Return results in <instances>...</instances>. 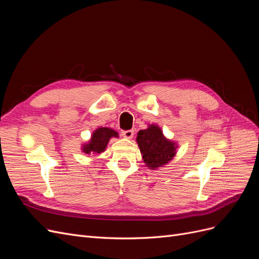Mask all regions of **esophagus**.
<instances>
[{"label":"esophagus","instance_id":"obj_1","mask_svg":"<svg viewBox=\"0 0 259 259\" xmlns=\"http://www.w3.org/2000/svg\"><path fill=\"white\" fill-rule=\"evenodd\" d=\"M122 136H123L124 138L131 139L133 136H134V131H133V130H128V131H123V132H122Z\"/></svg>","mask_w":259,"mask_h":259}]
</instances>
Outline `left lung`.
Masks as SVG:
<instances>
[{"mask_svg":"<svg viewBox=\"0 0 259 259\" xmlns=\"http://www.w3.org/2000/svg\"><path fill=\"white\" fill-rule=\"evenodd\" d=\"M136 142L144 162L150 169L165 165L176 154V144L163 135L158 125L151 124L148 128L139 131Z\"/></svg>","mask_w":259,"mask_h":259,"instance_id":"1","label":"left lung"}]
</instances>
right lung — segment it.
Masks as SVG:
<instances>
[{"label": "right lung", "mask_w": 259, "mask_h": 259, "mask_svg": "<svg viewBox=\"0 0 259 259\" xmlns=\"http://www.w3.org/2000/svg\"><path fill=\"white\" fill-rule=\"evenodd\" d=\"M112 137H119V134L112 128L99 127L93 133L90 142L82 146V151L86 154H97L104 152L109 140Z\"/></svg>", "instance_id": "right-lung-1"}]
</instances>
